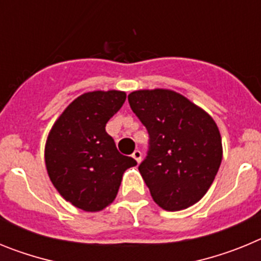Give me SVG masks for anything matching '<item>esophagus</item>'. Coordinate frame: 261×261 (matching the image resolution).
<instances>
[{
  "label": "esophagus",
  "mask_w": 261,
  "mask_h": 261,
  "mask_svg": "<svg viewBox=\"0 0 261 261\" xmlns=\"http://www.w3.org/2000/svg\"><path fill=\"white\" fill-rule=\"evenodd\" d=\"M132 156H133V158L136 159V161H137V163H140V162H141L142 154H141V151H140V150H135V151H133Z\"/></svg>",
  "instance_id": "obj_1"
}]
</instances>
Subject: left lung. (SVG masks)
<instances>
[{"label":"left lung","instance_id":"obj_1","mask_svg":"<svg viewBox=\"0 0 261 261\" xmlns=\"http://www.w3.org/2000/svg\"><path fill=\"white\" fill-rule=\"evenodd\" d=\"M128 102L149 133V149L138 170L153 200L171 212L196 204L222 161L214 120L171 90L133 91Z\"/></svg>","mask_w":261,"mask_h":261}]
</instances>
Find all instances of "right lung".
<instances>
[{"instance_id":"obj_1","label":"right lung","mask_w":261,"mask_h":261,"mask_svg":"<svg viewBox=\"0 0 261 261\" xmlns=\"http://www.w3.org/2000/svg\"><path fill=\"white\" fill-rule=\"evenodd\" d=\"M123 91H93L78 96L57 119L45 145V166L60 195L86 212L114 201L126 168L135 159L117 151L106 124L125 102Z\"/></svg>"}]
</instances>
